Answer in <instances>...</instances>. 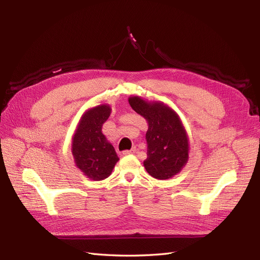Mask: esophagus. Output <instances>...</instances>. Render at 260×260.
<instances>
[{
	"label": "esophagus",
	"mask_w": 260,
	"mask_h": 260,
	"mask_svg": "<svg viewBox=\"0 0 260 260\" xmlns=\"http://www.w3.org/2000/svg\"><path fill=\"white\" fill-rule=\"evenodd\" d=\"M136 152H137L136 148H131V149H127V151H123L122 154L125 156V155H130V154H133V153H136Z\"/></svg>",
	"instance_id": "obj_1"
}]
</instances>
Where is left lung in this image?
Segmentation results:
<instances>
[{
    "mask_svg": "<svg viewBox=\"0 0 260 260\" xmlns=\"http://www.w3.org/2000/svg\"><path fill=\"white\" fill-rule=\"evenodd\" d=\"M129 104L148 124L145 136L147 158L143 162L146 171L159 180L179 174L186 165L190 152L187 133L179 115L159 101L130 96Z\"/></svg>",
    "mask_w": 260,
    "mask_h": 260,
    "instance_id": "left-lung-1",
    "label": "left lung"
}]
</instances>
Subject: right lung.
Segmentation results:
<instances>
[{"label":"right lung","instance_id":"obj_1","mask_svg":"<svg viewBox=\"0 0 260 260\" xmlns=\"http://www.w3.org/2000/svg\"><path fill=\"white\" fill-rule=\"evenodd\" d=\"M112 108L101 104L84 112L77 125L72 142V153L77 168L91 180L101 181L111 176L119 160L112 143L102 132Z\"/></svg>","mask_w":260,"mask_h":260}]
</instances>
